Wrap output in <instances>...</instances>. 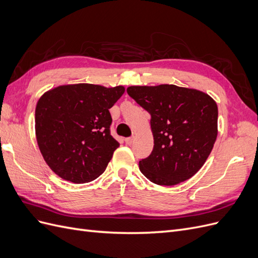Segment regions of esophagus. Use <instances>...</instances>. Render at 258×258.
Masks as SVG:
<instances>
[{
    "label": "esophagus",
    "instance_id": "esophagus-1",
    "mask_svg": "<svg viewBox=\"0 0 258 258\" xmlns=\"http://www.w3.org/2000/svg\"><path fill=\"white\" fill-rule=\"evenodd\" d=\"M124 141H126V144L131 145V144H132V142H134V137H130V138L124 139Z\"/></svg>",
    "mask_w": 258,
    "mask_h": 258
}]
</instances>
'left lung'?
<instances>
[{
    "mask_svg": "<svg viewBox=\"0 0 258 258\" xmlns=\"http://www.w3.org/2000/svg\"><path fill=\"white\" fill-rule=\"evenodd\" d=\"M128 95L151 114L154 148L140 160L151 182L173 186L196 174L217 137V105L207 93L175 85L131 86Z\"/></svg>",
    "mask_w": 258,
    "mask_h": 258,
    "instance_id": "1",
    "label": "left lung"
}]
</instances>
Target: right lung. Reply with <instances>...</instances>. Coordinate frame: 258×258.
<instances>
[{"mask_svg": "<svg viewBox=\"0 0 258 258\" xmlns=\"http://www.w3.org/2000/svg\"><path fill=\"white\" fill-rule=\"evenodd\" d=\"M124 88L92 84L59 86L40 98L35 134L46 163L61 178L91 182L104 172L119 143L111 135L110 108Z\"/></svg>", "mask_w": 258, "mask_h": 258, "instance_id": "1", "label": "right lung"}]
</instances>
